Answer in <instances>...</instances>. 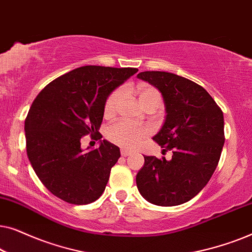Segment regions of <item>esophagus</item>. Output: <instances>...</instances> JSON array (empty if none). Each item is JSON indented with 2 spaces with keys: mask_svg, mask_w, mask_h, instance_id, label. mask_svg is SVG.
<instances>
[{
  "mask_svg": "<svg viewBox=\"0 0 252 252\" xmlns=\"http://www.w3.org/2000/svg\"><path fill=\"white\" fill-rule=\"evenodd\" d=\"M120 154H122V156L127 157V156H129V155H132L133 151L132 150H128V149H125V148H123V149L120 150Z\"/></svg>",
  "mask_w": 252,
  "mask_h": 252,
  "instance_id": "esophagus-1",
  "label": "esophagus"
}]
</instances>
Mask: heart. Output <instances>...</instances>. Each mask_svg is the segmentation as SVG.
I'll return each instance as SVG.
<instances>
[{
    "label": "heart",
    "mask_w": 252,
    "mask_h": 252,
    "mask_svg": "<svg viewBox=\"0 0 252 252\" xmlns=\"http://www.w3.org/2000/svg\"><path fill=\"white\" fill-rule=\"evenodd\" d=\"M136 93L140 104L143 108L150 105L159 106L161 96L160 93L155 87L146 84H140L136 87ZM122 89H116L109 95L104 104V115L106 117H111L118 111L120 102H122ZM148 134H149V129L146 127L134 126L125 120L113 123L106 129V137L111 142L125 148H135L139 146L148 136Z\"/></svg>",
    "instance_id": "obj_1"
}]
</instances>
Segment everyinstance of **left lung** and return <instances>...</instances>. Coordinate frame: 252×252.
Listing matches in <instances>:
<instances>
[{"label": "left lung", "instance_id": "8db88e82", "mask_svg": "<svg viewBox=\"0 0 252 252\" xmlns=\"http://www.w3.org/2000/svg\"><path fill=\"white\" fill-rule=\"evenodd\" d=\"M137 78L163 95L166 117L154 140L173 154L170 160L144 156L136 174L137 189L155 205H180L205 187L219 163L225 143L222 111L202 86L189 79L161 71L141 72Z\"/></svg>", "mask_w": 252, "mask_h": 252}]
</instances>
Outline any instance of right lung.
Returning <instances> with one entry per match:
<instances>
[{"label": "right lung", "mask_w": 252, "mask_h": 252, "mask_svg": "<svg viewBox=\"0 0 252 252\" xmlns=\"http://www.w3.org/2000/svg\"><path fill=\"white\" fill-rule=\"evenodd\" d=\"M137 71L81 66L55 79L34 99L25 119L26 151L51 194L75 205L89 204L103 194L120 150L101 140L97 150L85 152L81 137L91 133L102 139L98 129L106 98Z\"/></svg>", "instance_id": "right-lung-1"}]
</instances>
